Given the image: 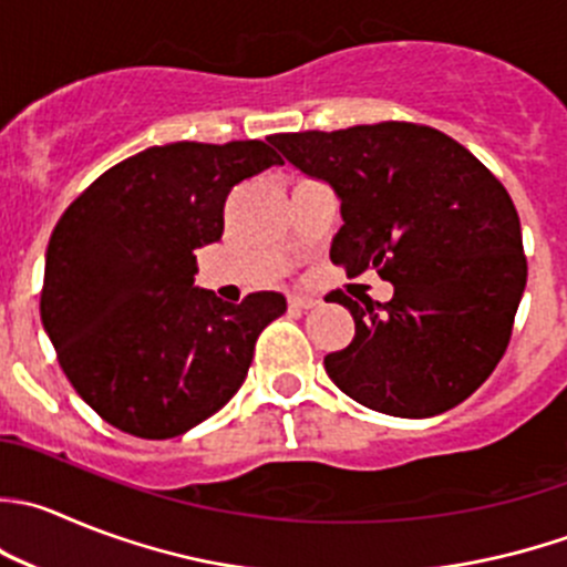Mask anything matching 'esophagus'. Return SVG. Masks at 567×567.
<instances>
[{
  "label": "esophagus",
  "instance_id": "34e87169",
  "mask_svg": "<svg viewBox=\"0 0 567 567\" xmlns=\"http://www.w3.org/2000/svg\"><path fill=\"white\" fill-rule=\"evenodd\" d=\"M288 305H290V310H312V307L321 305V299L312 293H290Z\"/></svg>",
  "mask_w": 567,
  "mask_h": 567
}]
</instances>
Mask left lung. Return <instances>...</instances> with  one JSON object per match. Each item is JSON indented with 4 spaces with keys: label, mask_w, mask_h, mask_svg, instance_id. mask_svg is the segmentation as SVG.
Segmentation results:
<instances>
[{
    "label": "left lung",
    "mask_w": 567,
    "mask_h": 567,
    "mask_svg": "<svg viewBox=\"0 0 567 567\" xmlns=\"http://www.w3.org/2000/svg\"><path fill=\"white\" fill-rule=\"evenodd\" d=\"M268 141L340 196L334 266L393 282L384 305L327 296L354 318V340L323 357L329 379L399 417H430L468 399L507 351L526 288L507 188L446 132L412 121Z\"/></svg>",
    "instance_id": "8db88e82"
}]
</instances>
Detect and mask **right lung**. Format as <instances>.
<instances>
[{
    "label": "right lung",
    "instance_id": "obj_1",
    "mask_svg": "<svg viewBox=\"0 0 567 567\" xmlns=\"http://www.w3.org/2000/svg\"><path fill=\"white\" fill-rule=\"evenodd\" d=\"M277 163L266 141H177L107 168L65 207L41 321L69 382L110 426L166 441L238 393L257 334L288 301L257 290L229 305L194 288L196 249L221 240L235 185Z\"/></svg>",
    "mask_w": 567,
    "mask_h": 567
}]
</instances>
